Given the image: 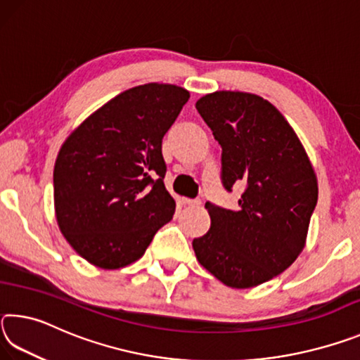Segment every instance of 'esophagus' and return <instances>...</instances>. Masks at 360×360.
Listing matches in <instances>:
<instances>
[{"instance_id": "34e87169", "label": "esophagus", "mask_w": 360, "mask_h": 360, "mask_svg": "<svg viewBox=\"0 0 360 360\" xmlns=\"http://www.w3.org/2000/svg\"><path fill=\"white\" fill-rule=\"evenodd\" d=\"M182 203H184V205H188V206H200V205H202V200H188V198H184V200H182Z\"/></svg>"}]
</instances>
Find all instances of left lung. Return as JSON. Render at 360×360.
Segmentation results:
<instances>
[{
  "instance_id": "left-lung-1",
  "label": "left lung",
  "mask_w": 360,
  "mask_h": 360,
  "mask_svg": "<svg viewBox=\"0 0 360 360\" xmlns=\"http://www.w3.org/2000/svg\"><path fill=\"white\" fill-rule=\"evenodd\" d=\"M195 108L222 148V186L243 193L236 210L205 205L211 227L193 240V251L225 285L254 288L303 251L318 179L294 129L262 96L222 90Z\"/></svg>"
}]
</instances>
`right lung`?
Masks as SVG:
<instances>
[{
	"label": "right lung",
	"mask_w": 360,
	"mask_h": 360,
	"mask_svg": "<svg viewBox=\"0 0 360 360\" xmlns=\"http://www.w3.org/2000/svg\"><path fill=\"white\" fill-rule=\"evenodd\" d=\"M188 98L178 85H138L66 138L53 168L56 216L66 241L92 265L133 264L173 219L162 139Z\"/></svg>",
	"instance_id": "obj_1"
}]
</instances>
